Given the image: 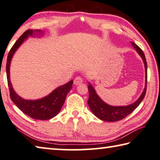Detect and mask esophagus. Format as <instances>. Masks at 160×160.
<instances>
[{"label":"esophagus","instance_id":"esophagus-1","mask_svg":"<svg viewBox=\"0 0 160 160\" xmlns=\"http://www.w3.org/2000/svg\"><path fill=\"white\" fill-rule=\"evenodd\" d=\"M83 83V78L80 77H77L74 78V83L75 85H79Z\"/></svg>","mask_w":160,"mask_h":160}]
</instances>
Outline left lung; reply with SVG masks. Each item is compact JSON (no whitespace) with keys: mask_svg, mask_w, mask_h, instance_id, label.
<instances>
[{"mask_svg":"<svg viewBox=\"0 0 160 160\" xmlns=\"http://www.w3.org/2000/svg\"><path fill=\"white\" fill-rule=\"evenodd\" d=\"M134 48L136 50L138 54L141 55L142 60H143L145 69V87L143 91L140 96L139 98L135 102L132 103L127 106H112L109 105L107 103L103 102L98 96L96 91L91 84L88 85V93L89 98L88 100V104L91 110L98 118L105 122H117L122 120L130 114L135 109L140 105V103L143 100L146 93L147 88V62L145 56L142 50L137 46L136 43H131Z\"/></svg>","mask_w":160,"mask_h":160,"instance_id":"1","label":"left lung"}]
</instances>
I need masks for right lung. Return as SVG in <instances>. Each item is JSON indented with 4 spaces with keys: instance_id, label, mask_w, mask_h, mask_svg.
Here are the masks:
<instances>
[{
    "instance_id": "add662e5",
    "label": "right lung",
    "mask_w": 160,
    "mask_h": 160,
    "mask_svg": "<svg viewBox=\"0 0 160 160\" xmlns=\"http://www.w3.org/2000/svg\"><path fill=\"white\" fill-rule=\"evenodd\" d=\"M34 32L39 33H42L41 30H27L15 42V43L13 45L12 48L10 49L9 53H8L6 64L8 84L9 86L10 98L19 110L32 119L47 120L57 115L59 112L60 111L64 101H65L67 93L72 88L73 81H70L66 84L55 89L48 96L44 97L43 98L29 100L22 98L15 93L10 80V66L14 53L19 46L23 43L25 39L27 38L28 36H33V33Z\"/></svg>"
}]
</instances>
